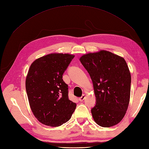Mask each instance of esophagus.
<instances>
[{"label": "esophagus", "instance_id": "obj_1", "mask_svg": "<svg viewBox=\"0 0 149 149\" xmlns=\"http://www.w3.org/2000/svg\"><path fill=\"white\" fill-rule=\"evenodd\" d=\"M85 97H86L85 95H84V94H83V95L81 97H79V100L80 101V102H82V101L85 99Z\"/></svg>", "mask_w": 149, "mask_h": 149}]
</instances>
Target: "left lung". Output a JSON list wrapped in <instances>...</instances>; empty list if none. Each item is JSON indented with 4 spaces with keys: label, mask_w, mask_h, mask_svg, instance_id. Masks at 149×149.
Returning a JSON list of instances; mask_svg holds the SVG:
<instances>
[{
    "label": "left lung",
    "mask_w": 149,
    "mask_h": 149,
    "mask_svg": "<svg viewBox=\"0 0 149 149\" xmlns=\"http://www.w3.org/2000/svg\"><path fill=\"white\" fill-rule=\"evenodd\" d=\"M79 61L91 78L96 104L91 110L98 125L111 127L124 118L130 102L131 74L123 57L105 50L83 55Z\"/></svg>",
    "instance_id": "1"
}]
</instances>
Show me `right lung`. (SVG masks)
Wrapping results in <instances>:
<instances>
[{
	"label": "right lung",
	"instance_id": "obj_1",
	"mask_svg": "<svg viewBox=\"0 0 149 149\" xmlns=\"http://www.w3.org/2000/svg\"><path fill=\"white\" fill-rule=\"evenodd\" d=\"M74 57L52 53L37 59L29 68L26 90L31 110L42 124L57 127L70 120L77 104L69 99L63 74Z\"/></svg>",
	"mask_w": 149,
	"mask_h": 149
}]
</instances>
